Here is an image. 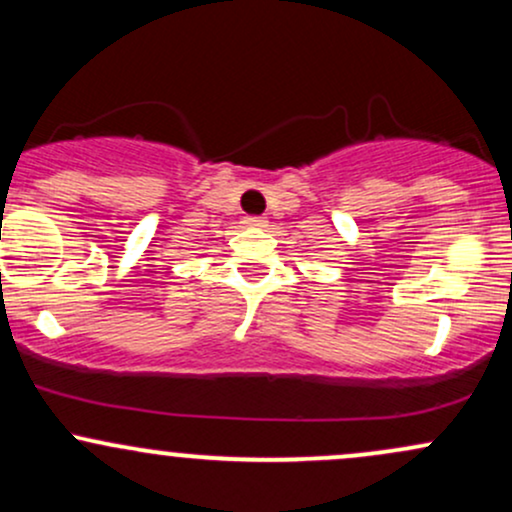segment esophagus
Listing matches in <instances>:
<instances>
[{
	"label": "esophagus",
	"instance_id": "esophagus-1",
	"mask_svg": "<svg viewBox=\"0 0 512 512\" xmlns=\"http://www.w3.org/2000/svg\"><path fill=\"white\" fill-rule=\"evenodd\" d=\"M243 223L248 228H262V226H267V219H264V216H245Z\"/></svg>",
	"mask_w": 512,
	"mask_h": 512
}]
</instances>
